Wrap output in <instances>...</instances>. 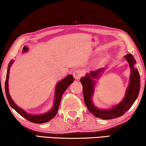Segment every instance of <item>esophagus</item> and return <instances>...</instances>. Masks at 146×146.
Listing matches in <instances>:
<instances>
[{
    "instance_id": "obj_1",
    "label": "esophagus",
    "mask_w": 146,
    "mask_h": 146,
    "mask_svg": "<svg viewBox=\"0 0 146 146\" xmlns=\"http://www.w3.org/2000/svg\"><path fill=\"white\" fill-rule=\"evenodd\" d=\"M82 75V72L80 70H76L73 72V76L76 80H79Z\"/></svg>"
}]
</instances>
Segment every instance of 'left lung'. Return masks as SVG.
Masks as SVG:
<instances>
[{"instance_id":"8db88e82","label":"left lung","mask_w":146,"mask_h":146,"mask_svg":"<svg viewBox=\"0 0 146 146\" xmlns=\"http://www.w3.org/2000/svg\"><path fill=\"white\" fill-rule=\"evenodd\" d=\"M124 57L129 63L131 70L129 83L123 99L118 104L111 109H98L95 106L92 102L96 82L94 79L98 78L100 75L104 71V68L94 71H90V73H87L85 76L80 79L83 87L82 91L84 102L90 112L96 117L103 120H110L120 117L129 110L138 97L140 89V78L139 72L137 69L134 67L136 60L131 54H127L124 56Z\"/></svg>"}]
</instances>
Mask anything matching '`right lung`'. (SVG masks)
Returning <instances> with one entry per match:
<instances>
[{"instance_id": "right-lung-1", "label": "right lung", "mask_w": 146, "mask_h": 146, "mask_svg": "<svg viewBox=\"0 0 146 146\" xmlns=\"http://www.w3.org/2000/svg\"><path fill=\"white\" fill-rule=\"evenodd\" d=\"M28 48L26 46H24L23 48V52H26V51H28ZM14 60H12L10 61V62L8 64V68L7 70V74H6V82H5V91H6V95L7 99L8 100V102L9 105L11 106L12 108H13L16 111L21 115L22 117H23L24 118H26L29 121L31 122L35 123H42L47 122L50 121L52 118L55 117L56 113H57L59 106L60 104V100L62 97L64 91H66V89L68 88L71 84L75 80L73 76L71 75H68L66 77L64 78L63 80H62L60 82H58L56 84V86L55 87V100H54L53 106V108L51 109L50 111L48 112L43 113V114L40 115H31L29 114L25 111L23 110V109L19 108L18 106H17L14 101L12 100L11 97H10L9 93V89H8V79H9V69L13 64Z\"/></svg>"}]
</instances>
